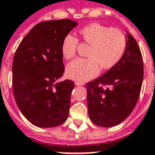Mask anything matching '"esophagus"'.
Masks as SVG:
<instances>
[{
    "label": "esophagus",
    "instance_id": "obj_1",
    "mask_svg": "<svg viewBox=\"0 0 155 155\" xmlns=\"http://www.w3.org/2000/svg\"><path fill=\"white\" fill-rule=\"evenodd\" d=\"M75 86H82V85H83V84H82V83H80V82L75 81Z\"/></svg>",
    "mask_w": 155,
    "mask_h": 155
}]
</instances>
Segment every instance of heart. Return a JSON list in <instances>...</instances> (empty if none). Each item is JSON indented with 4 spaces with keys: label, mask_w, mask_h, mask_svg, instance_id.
Masks as SVG:
<instances>
[{
    "label": "heart",
    "mask_w": 155,
    "mask_h": 155,
    "mask_svg": "<svg viewBox=\"0 0 155 155\" xmlns=\"http://www.w3.org/2000/svg\"><path fill=\"white\" fill-rule=\"evenodd\" d=\"M82 41L91 45L87 52L89 59H77L70 63L66 68L69 79L80 83L96 77L102 68L109 69L119 62L127 47V40L122 31L110 28L99 23L84 26L80 31ZM79 41L71 34L63 39L60 51L65 60L75 57Z\"/></svg>",
    "instance_id": "1"
}]
</instances>
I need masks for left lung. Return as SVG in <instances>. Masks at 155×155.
Here are the masks:
<instances>
[{
	"mask_svg": "<svg viewBox=\"0 0 155 155\" xmlns=\"http://www.w3.org/2000/svg\"><path fill=\"white\" fill-rule=\"evenodd\" d=\"M127 47L123 57L106 73L87 84V108L94 124L111 127L132 112L140 94L143 62L138 43L126 31Z\"/></svg>",
	"mask_w": 155,
	"mask_h": 155,
	"instance_id": "1",
	"label": "left lung"
}]
</instances>
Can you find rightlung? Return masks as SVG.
I'll return each mask as SVG.
<instances>
[{
	"label": "right lung",
	"instance_id": "add662e5",
	"mask_svg": "<svg viewBox=\"0 0 155 155\" xmlns=\"http://www.w3.org/2000/svg\"><path fill=\"white\" fill-rule=\"evenodd\" d=\"M78 25L69 20L37 24L16 49L12 63V91L24 116L39 127H54L69 114L74 82H57L64 72L60 46Z\"/></svg>",
	"mask_w": 155,
	"mask_h": 155
}]
</instances>
